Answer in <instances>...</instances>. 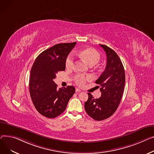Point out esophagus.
<instances>
[{"label":"esophagus","instance_id":"34e87169","mask_svg":"<svg viewBox=\"0 0 154 154\" xmlns=\"http://www.w3.org/2000/svg\"><path fill=\"white\" fill-rule=\"evenodd\" d=\"M81 89H78V88H76V92H81Z\"/></svg>","mask_w":154,"mask_h":154}]
</instances>
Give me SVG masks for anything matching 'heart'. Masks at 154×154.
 <instances>
[{
  "label": "heart",
  "instance_id": "heart-1",
  "mask_svg": "<svg viewBox=\"0 0 154 154\" xmlns=\"http://www.w3.org/2000/svg\"><path fill=\"white\" fill-rule=\"evenodd\" d=\"M77 55L86 61L89 65L93 66L99 63L101 59V55L96 49L93 48H88L77 53ZM75 54L70 53L66 60V67L71 68L74 66ZM91 79V76L76 75L74 76L75 83L79 86H84L87 81Z\"/></svg>",
  "mask_w": 154,
  "mask_h": 154
}]
</instances>
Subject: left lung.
<instances>
[{"label": "left lung", "mask_w": 154, "mask_h": 154, "mask_svg": "<svg viewBox=\"0 0 154 154\" xmlns=\"http://www.w3.org/2000/svg\"><path fill=\"white\" fill-rule=\"evenodd\" d=\"M99 45L107 56L105 70L96 81L100 85L101 96L94 99L88 93L85 103L86 113L96 121H102L111 117L117 110L121 101L125 85V71L119 56L105 45Z\"/></svg>", "instance_id": "1"}]
</instances>
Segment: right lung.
Masks as SVG:
<instances>
[{"mask_svg":"<svg viewBox=\"0 0 154 154\" xmlns=\"http://www.w3.org/2000/svg\"><path fill=\"white\" fill-rule=\"evenodd\" d=\"M76 42L59 43L43 51L36 58L30 71L29 91L37 111L48 118H55L65 111L75 92L73 86L57 89L53 81L60 71H65L66 60Z\"/></svg>","mask_w":154,"mask_h":154,"instance_id":"obj_1","label":"right lung"}]
</instances>
